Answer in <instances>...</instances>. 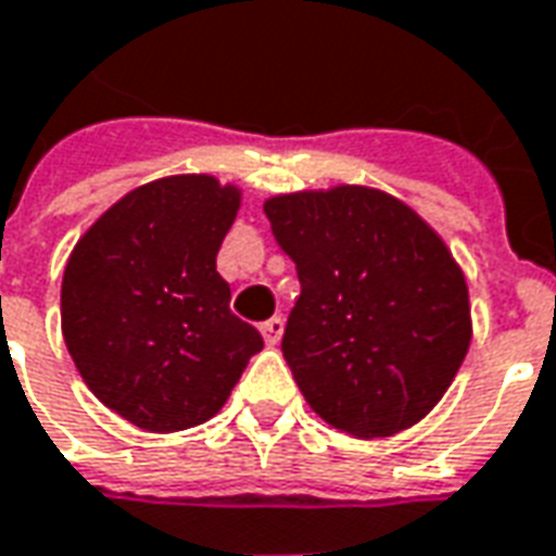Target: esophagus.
<instances>
[{"instance_id":"1","label":"esophagus","mask_w":556,"mask_h":556,"mask_svg":"<svg viewBox=\"0 0 556 556\" xmlns=\"http://www.w3.org/2000/svg\"><path fill=\"white\" fill-rule=\"evenodd\" d=\"M260 332H263V341L275 348L278 341H281V334H285V320L281 317H269V320L260 323Z\"/></svg>"}]
</instances>
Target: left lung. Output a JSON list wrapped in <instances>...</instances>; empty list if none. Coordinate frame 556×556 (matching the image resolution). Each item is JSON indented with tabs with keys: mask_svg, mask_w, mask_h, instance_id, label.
Instances as JSON below:
<instances>
[{
	"mask_svg": "<svg viewBox=\"0 0 556 556\" xmlns=\"http://www.w3.org/2000/svg\"><path fill=\"white\" fill-rule=\"evenodd\" d=\"M263 212L302 285L281 350L311 410L359 440L425 419L473 338L443 236L371 185L275 194Z\"/></svg>",
	"mask_w": 556,
	"mask_h": 556,
	"instance_id": "left-lung-1",
	"label": "left lung"
}]
</instances>
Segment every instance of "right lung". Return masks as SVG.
<instances>
[{"instance_id":"add662e5","label":"right lung","mask_w":556,"mask_h":556,"mask_svg":"<svg viewBox=\"0 0 556 556\" xmlns=\"http://www.w3.org/2000/svg\"><path fill=\"white\" fill-rule=\"evenodd\" d=\"M242 188L208 173L137 185L77 239L62 338L89 392L143 431L208 422L263 350L215 269Z\"/></svg>"}]
</instances>
